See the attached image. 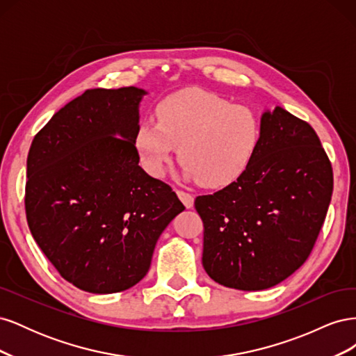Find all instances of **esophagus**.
Masks as SVG:
<instances>
[{"label":"esophagus","instance_id":"34e87169","mask_svg":"<svg viewBox=\"0 0 356 356\" xmlns=\"http://www.w3.org/2000/svg\"><path fill=\"white\" fill-rule=\"evenodd\" d=\"M177 195H178V197H179V200L184 203V207L187 208V209H190V208H193V204H195V197H193L190 193H187V191H182V190H177Z\"/></svg>","mask_w":356,"mask_h":356}]
</instances>
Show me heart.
Here are the masks:
<instances>
[{
	"label": "heart",
	"mask_w": 356,
	"mask_h": 356,
	"mask_svg": "<svg viewBox=\"0 0 356 356\" xmlns=\"http://www.w3.org/2000/svg\"><path fill=\"white\" fill-rule=\"evenodd\" d=\"M157 123L144 120L134 135L139 163L161 177L178 148L186 179L202 187L224 188L252 163L261 138L257 114L202 89L172 93L156 108Z\"/></svg>",
	"instance_id": "b5f03b06"
}]
</instances>
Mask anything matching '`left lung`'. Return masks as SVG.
<instances>
[{"label": "left lung", "instance_id": "obj_1", "mask_svg": "<svg viewBox=\"0 0 356 356\" xmlns=\"http://www.w3.org/2000/svg\"><path fill=\"white\" fill-rule=\"evenodd\" d=\"M252 163L233 184L196 197L204 272L220 285L260 291L306 261L332 195V169L312 126L282 106L261 114Z\"/></svg>", "mask_w": 356, "mask_h": 356}]
</instances>
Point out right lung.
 <instances>
[{
    "mask_svg": "<svg viewBox=\"0 0 356 356\" xmlns=\"http://www.w3.org/2000/svg\"><path fill=\"white\" fill-rule=\"evenodd\" d=\"M139 88L92 89L35 135L26 160V220L60 276L92 294L132 288L160 234L184 211L138 165Z\"/></svg>",
    "mask_w": 356,
    "mask_h": 356,
    "instance_id": "obj_1",
    "label": "right lung"
}]
</instances>
